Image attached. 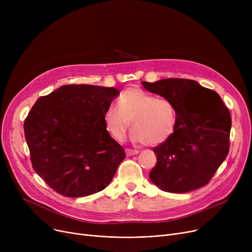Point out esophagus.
Wrapping results in <instances>:
<instances>
[{"instance_id": "esophagus-1", "label": "esophagus", "mask_w": 252, "mask_h": 252, "mask_svg": "<svg viewBox=\"0 0 252 252\" xmlns=\"http://www.w3.org/2000/svg\"><path fill=\"white\" fill-rule=\"evenodd\" d=\"M126 153L127 156H133V155H136L139 153L138 150H133V149H126Z\"/></svg>"}]
</instances>
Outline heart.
<instances>
[{
	"instance_id": "1",
	"label": "heart",
	"mask_w": 252,
	"mask_h": 252,
	"mask_svg": "<svg viewBox=\"0 0 252 252\" xmlns=\"http://www.w3.org/2000/svg\"><path fill=\"white\" fill-rule=\"evenodd\" d=\"M104 126L115 141H123L130 126L131 139L150 146L165 142L174 134L177 109L167 98L155 95L140 88H127L121 93L117 105L110 104L103 115Z\"/></svg>"
}]
</instances>
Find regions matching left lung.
Returning <instances> with one entry per match:
<instances>
[{"label": "left lung", "mask_w": 252, "mask_h": 252, "mask_svg": "<svg viewBox=\"0 0 252 252\" xmlns=\"http://www.w3.org/2000/svg\"><path fill=\"white\" fill-rule=\"evenodd\" d=\"M147 91L176 106L174 134L153 148L157 162L149 177L158 188L187 193L211 180L230 149V111L218 93L192 79L142 82Z\"/></svg>", "instance_id": "left-lung-1"}]
</instances>
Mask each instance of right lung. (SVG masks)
I'll list each match as a JSON object with an SVG mask.
<instances>
[{"instance_id":"right-lung-1","label":"right lung","mask_w":252,"mask_h":252,"mask_svg":"<svg viewBox=\"0 0 252 252\" xmlns=\"http://www.w3.org/2000/svg\"><path fill=\"white\" fill-rule=\"evenodd\" d=\"M114 88L66 85L38 98L24 121L35 173L66 197H85L110 184L125 149L105 128Z\"/></svg>"}]
</instances>
